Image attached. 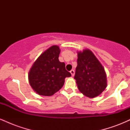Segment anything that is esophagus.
Wrapping results in <instances>:
<instances>
[{"label":"esophagus","instance_id":"esophagus-1","mask_svg":"<svg viewBox=\"0 0 130 130\" xmlns=\"http://www.w3.org/2000/svg\"><path fill=\"white\" fill-rule=\"evenodd\" d=\"M70 73L71 74V76H74V70H71V71H70Z\"/></svg>","mask_w":130,"mask_h":130}]
</instances>
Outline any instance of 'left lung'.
Masks as SVG:
<instances>
[{"label":"left lung","mask_w":130,"mask_h":130,"mask_svg":"<svg viewBox=\"0 0 130 130\" xmlns=\"http://www.w3.org/2000/svg\"><path fill=\"white\" fill-rule=\"evenodd\" d=\"M76 79L79 90L89 98L97 96L107 86L106 74L103 67L90 50L77 53Z\"/></svg>","instance_id":"left-lung-1"}]
</instances>
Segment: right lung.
<instances>
[{
  "mask_svg": "<svg viewBox=\"0 0 130 130\" xmlns=\"http://www.w3.org/2000/svg\"><path fill=\"white\" fill-rule=\"evenodd\" d=\"M60 50L58 46H51L38 57L29 72L30 85L38 95L51 96L63 87L65 79L71 73L65 64L59 60Z\"/></svg>",
  "mask_w": 130,
  "mask_h": 130,
  "instance_id": "add662e5",
  "label": "right lung"
}]
</instances>
